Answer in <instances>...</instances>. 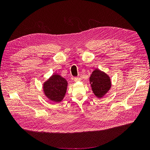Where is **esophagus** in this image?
<instances>
[{
	"instance_id": "obj_1",
	"label": "esophagus",
	"mask_w": 150,
	"mask_h": 150,
	"mask_svg": "<svg viewBox=\"0 0 150 150\" xmlns=\"http://www.w3.org/2000/svg\"><path fill=\"white\" fill-rule=\"evenodd\" d=\"M74 81H75V82H79V81H81V79L79 78H78V77H76V78H74Z\"/></svg>"
}]
</instances>
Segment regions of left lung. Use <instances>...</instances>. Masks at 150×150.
Returning a JSON list of instances; mask_svg holds the SVG:
<instances>
[{
  "mask_svg": "<svg viewBox=\"0 0 150 150\" xmlns=\"http://www.w3.org/2000/svg\"><path fill=\"white\" fill-rule=\"evenodd\" d=\"M93 92L98 98H101L110 89L111 82L110 78L105 72L95 69L89 78Z\"/></svg>",
  "mask_w": 150,
  "mask_h": 150,
  "instance_id": "left-lung-1",
  "label": "left lung"
}]
</instances>
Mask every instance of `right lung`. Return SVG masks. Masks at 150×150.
<instances>
[{"instance_id":"right-lung-1","label":"right lung","mask_w":150,"mask_h":150,"mask_svg":"<svg viewBox=\"0 0 150 150\" xmlns=\"http://www.w3.org/2000/svg\"><path fill=\"white\" fill-rule=\"evenodd\" d=\"M67 87V81L62 76L53 74L43 84V90L46 96L56 103L61 102L64 98Z\"/></svg>"}]
</instances>
